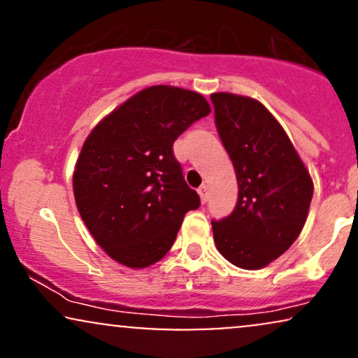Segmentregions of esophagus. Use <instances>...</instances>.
I'll list each match as a JSON object with an SVG mask.
<instances>
[{"label": "esophagus", "mask_w": 358, "mask_h": 358, "mask_svg": "<svg viewBox=\"0 0 358 358\" xmlns=\"http://www.w3.org/2000/svg\"><path fill=\"white\" fill-rule=\"evenodd\" d=\"M199 195H200V200H202V203H205L208 200V187L207 185H202V187L199 188Z\"/></svg>", "instance_id": "1"}]
</instances>
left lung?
Instances as JSON below:
<instances>
[{
	"instance_id": "left-lung-1",
	"label": "left lung",
	"mask_w": 358,
	"mask_h": 358,
	"mask_svg": "<svg viewBox=\"0 0 358 358\" xmlns=\"http://www.w3.org/2000/svg\"><path fill=\"white\" fill-rule=\"evenodd\" d=\"M215 124L236 170L239 199L212 222L217 250L241 269L269 266L305 227L313 180L279 121L257 99L213 92Z\"/></svg>"
}]
</instances>
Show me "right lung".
<instances>
[{
    "mask_svg": "<svg viewBox=\"0 0 358 358\" xmlns=\"http://www.w3.org/2000/svg\"><path fill=\"white\" fill-rule=\"evenodd\" d=\"M210 114L199 92L151 85L102 117L79 153L72 185L90 236L110 259L143 269L165 257L200 199L183 180L175 139Z\"/></svg>",
    "mask_w": 358,
    "mask_h": 358,
    "instance_id": "obj_1",
    "label": "right lung"
}]
</instances>
